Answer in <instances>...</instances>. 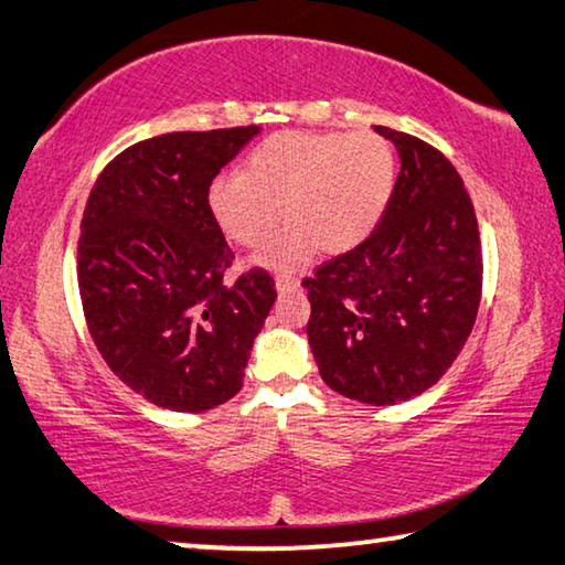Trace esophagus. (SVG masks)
<instances>
[{
	"mask_svg": "<svg viewBox=\"0 0 565 565\" xmlns=\"http://www.w3.org/2000/svg\"><path fill=\"white\" fill-rule=\"evenodd\" d=\"M296 289H299V281L296 279H289V276H279V279H276V291L279 294H289Z\"/></svg>",
	"mask_w": 565,
	"mask_h": 565,
	"instance_id": "34e87169",
	"label": "esophagus"
}]
</instances>
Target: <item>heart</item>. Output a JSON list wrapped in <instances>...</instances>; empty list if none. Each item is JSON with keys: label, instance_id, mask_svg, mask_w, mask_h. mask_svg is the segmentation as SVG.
Wrapping results in <instances>:
<instances>
[{"label": "heart", "instance_id": "obj_1", "mask_svg": "<svg viewBox=\"0 0 565 565\" xmlns=\"http://www.w3.org/2000/svg\"><path fill=\"white\" fill-rule=\"evenodd\" d=\"M396 184L391 141L374 131H279L248 154L242 174L216 177L206 191L216 226L242 246H259L256 264L294 271L319 252L359 246L384 216Z\"/></svg>", "mask_w": 565, "mask_h": 565}]
</instances>
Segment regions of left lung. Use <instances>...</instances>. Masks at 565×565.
Segmentation results:
<instances>
[{"label":"left lung","instance_id":"8db88e82","mask_svg":"<svg viewBox=\"0 0 565 565\" xmlns=\"http://www.w3.org/2000/svg\"><path fill=\"white\" fill-rule=\"evenodd\" d=\"M401 171L388 206L359 246L321 264L301 286L319 374L371 406L408 401L461 353L481 301V238L463 181L441 151L374 127Z\"/></svg>","mask_w":565,"mask_h":565}]
</instances>
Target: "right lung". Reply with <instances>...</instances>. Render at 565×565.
Here are the masks:
<instances>
[{
    "mask_svg": "<svg viewBox=\"0 0 565 565\" xmlns=\"http://www.w3.org/2000/svg\"><path fill=\"white\" fill-rule=\"evenodd\" d=\"M259 131L139 141L102 171L84 209L76 274L89 333L159 408L202 414L236 396L276 301L264 269L226 284L234 254L206 206L209 184Z\"/></svg>",
    "mask_w": 565,
    "mask_h": 565,
    "instance_id": "add662e5",
    "label": "right lung"
}]
</instances>
